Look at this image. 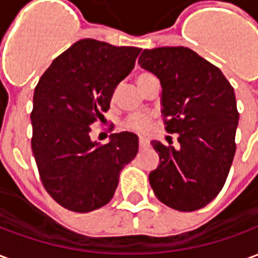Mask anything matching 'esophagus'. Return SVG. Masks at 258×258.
I'll return each instance as SVG.
<instances>
[{
    "mask_svg": "<svg viewBox=\"0 0 258 258\" xmlns=\"http://www.w3.org/2000/svg\"><path fill=\"white\" fill-rule=\"evenodd\" d=\"M138 144H140L141 149H145V148H148V146H149V142H148L146 140H142V138L138 141Z\"/></svg>",
    "mask_w": 258,
    "mask_h": 258,
    "instance_id": "1",
    "label": "esophagus"
}]
</instances>
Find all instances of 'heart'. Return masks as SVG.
<instances>
[{
	"mask_svg": "<svg viewBox=\"0 0 258 258\" xmlns=\"http://www.w3.org/2000/svg\"><path fill=\"white\" fill-rule=\"evenodd\" d=\"M153 77L152 74L142 73L138 76V85H142L145 83L146 80ZM151 125V118L148 116H142V114H137V116H131V117L125 121V127L131 131H135V133H145L146 130L149 128Z\"/></svg>",
	"mask_w": 258,
	"mask_h": 258,
	"instance_id": "b5f03b06",
	"label": "heart"
}]
</instances>
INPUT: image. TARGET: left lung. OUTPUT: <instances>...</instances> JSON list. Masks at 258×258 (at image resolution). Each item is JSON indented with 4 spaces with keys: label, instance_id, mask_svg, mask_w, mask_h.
<instances>
[{
    "label": "left lung",
    "instance_id": "obj_1",
    "mask_svg": "<svg viewBox=\"0 0 258 258\" xmlns=\"http://www.w3.org/2000/svg\"><path fill=\"white\" fill-rule=\"evenodd\" d=\"M138 63L160 80L164 128L179 142L177 149L151 142L160 159L149 174L152 189L174 210H199L220 194L236 151L232 85L189 48L144 49Z\"/></svg>",
    "mask_w": 258,
    "mask_h": 258
}]
</instances>
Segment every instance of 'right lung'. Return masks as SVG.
Instances as JSON below:
<instances>
[{
  "instance_id": "add662e5",
  "label": "right lung",
  "mask_w": 258,
  "mask_h": 258,
  "mask_svg": "<svg viewBox=\"0 0 258 258\" xmlns=\"http://www.w3.org/2000/svg\"><path fill=\"white\" fill-rule=\"evenodd\" d=\"M141 48L84 38L53 59L33 96L31 149L44 188L76 213L107 205L125 164L138 153L133 133L92 142L90 125L103 118L113 92L135 66Z\"/></svg>"
}]
</instances>
